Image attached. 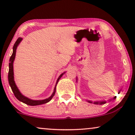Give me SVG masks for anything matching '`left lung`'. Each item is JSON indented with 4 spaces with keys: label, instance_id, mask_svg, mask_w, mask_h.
I'll use <instances>...</instances> for the list:
<instances>
[{
    "label": "left lung",
    "instance_id": "8db88e82",
    "mask_svg": "<svg viewBox=\"0 0 135 135\" xmlns=\"http://www.w3.org/2000/svg\"><path fill=\"white\" fill-rule=\"evenodd\" d=\"M116 98V97H115L114 98V99H115ZM88 102L89 103H92V102L91 101H88ZM106 102L105 101H95V102H93V103L95 104H105V103H106Z\"/></svg>",
    "mask_w": 135,
    "mask_h": 135
}]
</instances>
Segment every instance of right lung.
<instances>
[{
	"mask_svg": "<svg viewBox=\"0 0 135 135\" xmlns=\"http://www.w3.org/2000/svg\"><path fill=\"white\" fill-rule=\"evenodd\" d=\"M23 38L21 37H19L16 40L15 44H14L13 47V53L11 56L10 58V62H9V71H8V82L9 84L11 86V88H12V91L13 92L14 95L15 96V97L17 98L18 100L21 101L23 103H25L27 105H29V106H37V105H40V104H45L48 102H49L52 99V98L53 97V96L55 95V92H56V86L57 84H58L59 80H60L61 77H62V75L64 74V73L61 74L60 75V77H58V80L56 81V85H55V89H54V91L52 93L50 97L49 98H47L45 99H43V100H32V99H31L25 97L23 96L22 94L21 93V92L20 91V90H18V88L16 86L15 82L14 81V74H13V61L15 60V55H16V49H17L18 45H19V44L21 42Z\"/></svg>",
	"mask_w": 135,
	"mask_h": 135,
	"instance_id": "add662e5",
	"label": "right lung"
}]
</instances>
